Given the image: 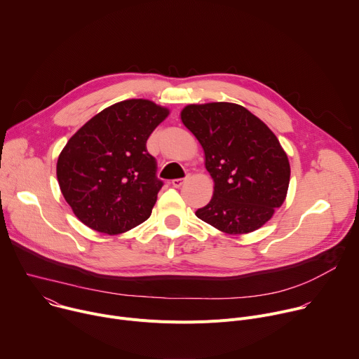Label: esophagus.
<instances>
[{
  "mask_svg": "<svg viewBox=\"0 0 359 359\" xmlns=\"http://www.w3.org/2000/svg\"><path fill=\"white\" fill-rule=\"evenodd\" d=\"M184 180H186V179H173V180H172V186H173V187H180V186L184 183Z\"/></svg>",
  "mask_w": 359,
  "mask_h": 359,
  "instance_id": "34e87169",
  "label": "esophagus"
}]
</instances>
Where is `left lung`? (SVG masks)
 Returning a JSON list of instances; mask_svg holds the SVG:
<instances>
[{
	"mask_svg": "<svg viewBox=\"0 0 359 359\" xmlns=\"http://www.w3.org/2000/svg\"><path fill=\"white\" fill-rule=\"evenodd\" d=\"M180 116L215 180L212 200L196 216L227 234L260 229L283 204L290 183L288 158L276 135L229 102L189 105Z\"/></svg>",
	"mask_w": 359,
	"mask_h": 359,
	"instance_id": "left-lung-1",
	"label": "left lung"
}]
</instances>
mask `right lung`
<instances>
[{"label": "right lung", "mask_w": 359, "mask_h": 359, "mask_svg": "<svg viewBox=\"0 0 359 359\" xmlns=\"http://www.w3.org/2000/svg\"><path fill=\"white\" fill-rule=\"evenodd\" d=\"M168 115L150 100H123L99 112L68 140L57 177L83 224L119 234L149 219L163 182L146 142Z\"/></svg>", "instance_id": "1"}]
</instances>
